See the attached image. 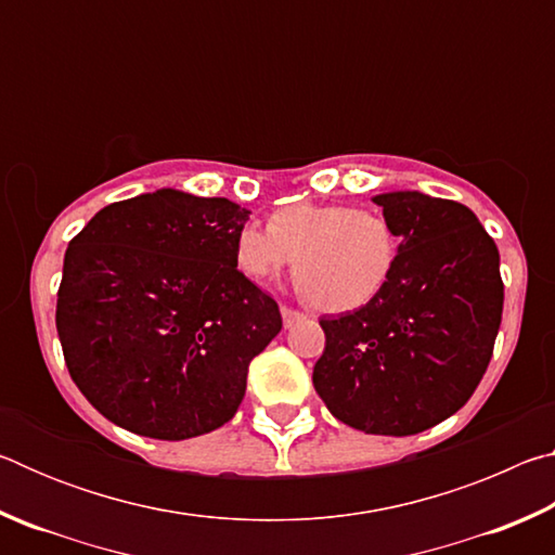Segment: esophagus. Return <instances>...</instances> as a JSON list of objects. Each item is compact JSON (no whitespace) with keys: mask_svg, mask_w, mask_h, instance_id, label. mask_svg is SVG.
<instances>
[{"mask_svg":"<svg viewBox=\"0 0 555 555\" xmlns=\"http://www.w3.org/2000/svg\"><path fill=\"white\" fill-rule=\"evenodd\" d=\"M281 318H284V325L291 327V325H296V323L304 321L306 315L300 313V311H294V308H288V306H281Z\"/></svg>","mask_w":555,"mask_h":555,"instance_id":"esophagus-1","label":"esophagus"}]
</instances>
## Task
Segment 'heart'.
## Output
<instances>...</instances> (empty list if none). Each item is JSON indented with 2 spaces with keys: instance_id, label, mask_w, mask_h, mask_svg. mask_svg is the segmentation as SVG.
I'll return each mask as SVG.
<instances>
[{
  "instance_id": "b5f03b06",
  "label": "heart",
  "mask_w": 555,
  "mask_h": 555,
  "mask_svg": "<svg viewBox=\"0 0 555 555\" xmlns=\"http://www.w3.org/2000/svg\"><path fill=\"white\" fill-rule=\"evenodd\" d=\"M399 257L389 218L372 208L294 203L269 224L247 222L234 234V267L251 284H269L294 259L296 286L323 311H352L387 286Z\"/></svg>"
}]
</instances>
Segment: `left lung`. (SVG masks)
Returning <instances> with one entry per match:
<instances>
[{
  "label": "left lung",
  "instance_id": "8db88e82",
  "mask_svg": "<svg viewBox=\"0 0 555 555\" xmlns=\"http://www.w3.org/2000/svg\"><path fill=\"white\" fill-rule=\"evenodd\" d=\"M399 237L367 306L323 318L313 387L343 424L413 436L465 406L502 323L500 251L475 212L418 191L374 195Z\"/></svg>",
  "mask_w": 555,
  "mask_h": 555
}]
</instances>
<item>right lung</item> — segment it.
I'll use <instances>...</instances> for the list:
<instances>
[{"label": "right lung", "mask_w": 555, "mask_h": 555, "mask_svg": "<svg viewBox=\"0 0 555 555\" xmlns=\"http://www.w3.org/2000/svg\"><path fill=\"white\" fill-rule=\"evenodd\" d=\"M249 210L162 188L102 208L68 244L55 327L86 399L131 434L220 428L249 362L281 331L276 300L234 267Z\"/></svg>", "instance_id": "obj_1"}]
</instances>
